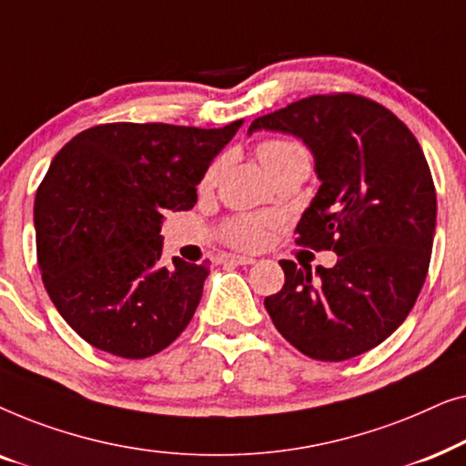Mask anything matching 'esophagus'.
I'll use <instances>...</instances> for the list:
<instances>
[{
    "label": "esophagus",
    "instance_id": "obj_1",
    "mask_svg": "<svg viewBox=\"0 0 466 466\" xmlns=\"http://www.w3.org/2000/svg\"><path fill=\"white\" fill-rule=\"evenodd\" d=\"M222 263L231 265V267H246V265H252L254 258L241 257V254H225V257H222Z\"/></svg>",
    "mask_w": 466,
    "mask_h": 466
}]
</instances>
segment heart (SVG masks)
<instances>
[{
  "mask_svg": "<svg viewBox=\"0 0 466 466\" xmlns=\"http://www.w3.org/2000/svg\"><path fill=\"white\" fill-rule=\"evenodd\" d=\"M257 155L269 176H276L278 171L292 167V165H308L309 167L311 163L309 150L303 144L292 142V139H265L257 146ZM220 169V158L209 165L201 177V190H209L218 182ZM265 231L267 220L250 214H238L222 225V238L227 239V244L235 248H257L258 244H263Z\"/></svg>",
  "mask_w": 466,
  "mask_h": 466,
  "instance_id": "b5f03b06",
  "label": "heart"
}]
</instances>
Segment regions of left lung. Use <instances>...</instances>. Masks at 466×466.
Segmentation results:
<instances>
[{"label": "left lung", "mask_w": 466, "mask_h": 466, "mask_svg": "<svg viewBox=\"0 0 466 466\" xmlns=\"http://www.w3.org/2000/svg\"><path fill=\"white\" fill-rule=\"evenodd\" d=\"M314 155L320 188L297 225V244L333 250L335 267L279 260L284 286L265 299L299 352L339 362L380 346L410 314L429 273L437 193L405 123L360 95H311L252 120Z\"/></svg>", "instance_id": "1"}]
</instances>
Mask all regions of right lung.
Here are the masks:
<instances>
[{
  "mask_svg": "<svg viewBox=\"0 0 466 466\" xmlns=\"http://www.w3.org/2000/svg\"><path fill=\"white\" fill-rule=\"evenodd\" d=\"M241 123H107L56 152L35 193L37 265L82 339L120 359H148L187 329L209 267L161 263L163 214L195 206L197 184Z\"/></svg>",
  "mask_w": 466,
  "mask_h": 466,
  "instance_id": "right-lung-1",
  "label": "right lung"
}]
</instances>
